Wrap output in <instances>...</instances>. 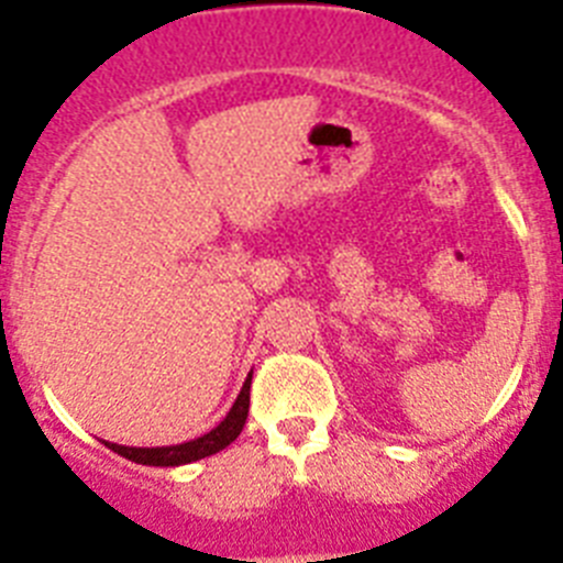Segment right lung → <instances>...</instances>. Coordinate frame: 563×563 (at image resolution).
<instances>
[{"instance_id": "add662e5", "label": "right lung", "mask_w": 563, "mask_h": 563, "mask_svg": "<svg viewBox=\"0 0 563 563\" xmlns=\"http://www.w3.org/2000/svg\"><path fill=\"white\" fill-rule=\"evenodd\" d=\"M247 409H251V375H247L245 386H242V391H239L236 402L231 406L225 420H222L217 429L208 431V434L197 437V440L183 442V445H166V449H129V445H118V442H107V440H103V445L112 449L114 454L126 456V460L141 462V465H157V467L188 465V462L206 460V456L228 449V445L242 434V429H245Z\"/></svg>"}]
</instances>
